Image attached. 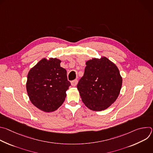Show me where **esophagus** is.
Returning a JSON list of instances; mask_svg holds the SVG:
<instances>
[{
    "label": "esophagus",
    "instance_id": "esophagus-1",
    "mask_svg": "<svg viewBox=\"0 0 153 153\" xmlns=\"http://www.w3.org/2000/svg\"><path fill=\"white\" fill-rule=\"evenodd\" d=\"M71 85H72L73 86H76L77 85V80H73V81L71 82Z\"/></svg>",
    "mask_w": 153,
    "mask_h": 153
}]
</instances>
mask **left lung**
<instances>
[{
    "mask_svg": "<svg viewBox=\"0 0 153 153\" xmlns=\"http://www.w3.org/2000/svg\"><path fill=\"white\" fill-rule=\"evenodd\" d=\"M86 65L77 86L80 98L90 110L103 111L117 99L122 77L116 64L105 56L86 61Z\"/></svg>",
    "mask_w": 153,
    "mask_h": 153,
    "instance_id": "left-lung-1",
    "label": "left lung"
}]
</instances>
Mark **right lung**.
<instances>
[{
	"instance_id": "1",
	"label": "right lung",
	"mask_w": 153,
	"mask_h": 153,
	"mask_svg": "<svg viewBox=\"0 0 153 153\" xmlns=\"http://www.w3.org/2000/svg\"><path fill=\"white\" fill-rule=\"evenodd\" d=\"M57 58L42 59L28 72L26 88L31 102L46 113L57 110L67 96L71 83L67 71Z\"/></svg>"
}]
</instances>
